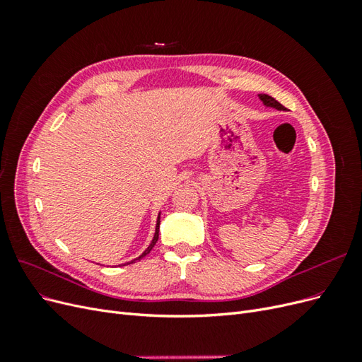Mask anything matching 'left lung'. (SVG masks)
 I'll return each instance as SVG.
<instances>
[{"mask_svg":"<svg viewBox=\"0 0 362 362\" xmlns=\"http://www.w3.org/2000/svg\"><path fill=\"white\" fill-rule=\"evenodd\" d=\"M258 98L261 100V103L264 104V107H267V108H275V110H279V112H286V107H284L282 104H279V103L275 100V98H272V96H269V95H266V93H259Z\"/></svg>","mask_w":362,"mask_h":362,"instance_id":"1","label":"left lung"}]
</instances>
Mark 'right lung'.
<instances>
[{
	"mask_svg": "<svg viewBox=\"0 0 362 362\" xmlns=\"http://www.w3.org/2000/svg\"><path fill=\"white\" fill-rule=\"evenodd\" d=\"M158 229H160V213H158V217H157V223H156V233H154V237H152V240H151V243H149V246L141 252V254L137 257V258H134V259H131V261H128V262H124L122 266H127V264H133V262H136V261H140L141 258H144L145 255H148L149 252L152 250V247L156 246V243H157V240H158Z\"/></svg>",
	"mask_w": 362,
	"mask_h": 362,
	"instance_id": "obj_1",
	"label": "right lung"
}]
</instances>
